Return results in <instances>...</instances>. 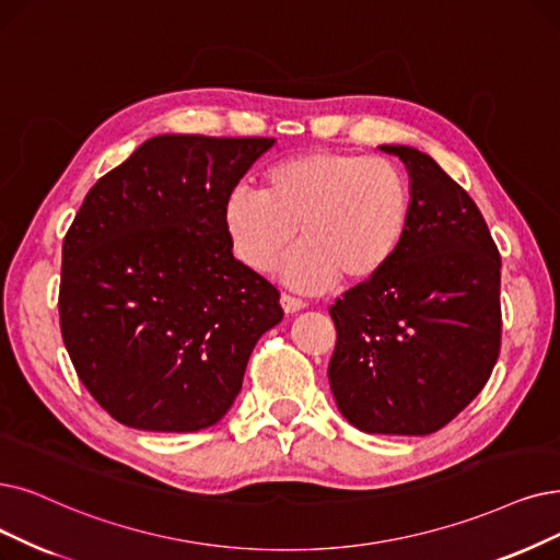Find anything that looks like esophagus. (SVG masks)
I'll list each match as a JSON object with an SVG mask.
<instances>
[{
    "label": "esophagus",
    "mask_w": 560,
    "mask_h": 560,
    "mask_svg": "<svg viewBox=\"0 0 560 560\" xmlns=\"http://www.w3.org/2000/svg\"><path fill=\"white\" fill-rule=\"evenodd\" d=\"M280 305H282V310L287 312V315H294V312L303 310L307 303H305L303 299L292 296V294H282V296H280Z\"/></svg>",
    "instance_id": "34e87169"
}]
</instances>
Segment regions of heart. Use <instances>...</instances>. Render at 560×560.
I'll use <instances>...</instances> for the list:
<instances>
[{"instance_id": "b5f03b06", "label": "heart", "mask_w": 560, "mask_h": 560, "mask_svg": "<svg viewBox=\"0 0 560 560\" xmlns=\"http://www.w3.org/2000/svg\"><path fill=\"white\" fill-rule=\"evenodd\" d=\"M411 190L405 172L382 155L310 151L268 167L261 192L234 186L220 222L234 257L268 273L296 238L284 280L322 292L340 278L368 284L395 261L407 238Z\"/></svg>"}]
</instances>
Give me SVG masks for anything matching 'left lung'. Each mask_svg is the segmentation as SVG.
<instances>
[{
    "mask_svg": "<svg viewBox=\"0 0 560 560\" xmlns=\"http://www.w3.org/2000/svg\"><path fill=\"white\" fill-rule=\"evenodd\" d=\"M407 238L384 276L330 305L328 382L361 432L424 436L487 384L501 351V255L468 192L413 147Z\"/></svg>",
    "mask_w": 560,
    "mask_h": 560,
    "instance_id": "obj_1",
    "label": "left lung"
}]
</instances>
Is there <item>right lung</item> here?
Here are the masks:
<instances>
[{
  "label": "right lung",
  "instance_id": "1",
  "mask_svg": "<svg viewBox=\"0 0 560 560\" xmlns=\"http://www.w3.org/2000/svg\"><path fill=\"white\" fill-rule=\"evenodd\" d=\"M273 138L159 136L101 176L63 236L61 338L121 424L197 432L230 411L280 292L234 259L222 197Z\"/></svg>",
  "mask_w": 560,
  "mask_h": 560
}]
</instances>
